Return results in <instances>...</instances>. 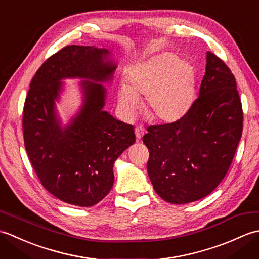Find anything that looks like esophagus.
<instances>
[{"instance_id": "obj_1", "label": "esophagus", "mask_w": 259, "mask_h": 259, "mask_svg": "<svg viewBox=\"0 0 259 259\" xmlns=\"http://www.w3.org/2000/svg\"><path fill=\"white\" fill-rule=\"evenodd\" d=\"M145 133L146 131L144 128H142V126H137V128L135 129V134H136V137L138 140H140L142 138V136L145 135Z\"/></svg>"}]
</instances>
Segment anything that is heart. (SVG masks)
Listing matches in <instances>:
<instances>
[{"label": "heart", "mask_w": 259, "mask_h": 259, "mask_svg": "<svg viewBox=\"0 0 259 259\" xmlns=\"http://www.w3.org/2000/svg\"><path fill=\"white\" fill-rule=\"evenodd\" d=\"M195 69L177 54L162 52L136 65L128 73L129 84L118 91V103L131 115L146 97L147 117L156 122L171 123L189 111L195 96Z\"/></svg>", "instance_id": "1"}]
</instances>
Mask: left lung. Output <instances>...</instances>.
I'll return each mask as SVG.
<instances>
[{
	"label": "left lung",
	"mask_w": 259,
	"mask_h": 259,
	"mask_svg": "<svg viewBox=\"0 0 259 259\" xmlns=\"http://www.w3.org/2000/svg\"><path fill=\"white\" fill-rule=\"evenodd\" d=\"M243 107L232 71L207 52L199 96L184 118L148 126V175L163 200L188 203L208 196L226 176L243 133Z\"/></svg>",
	"instance_id": "obj_1"
}]
</instances>
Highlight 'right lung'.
<instances>
[{
	"label": "right lung",
	"mask_w": 259,
	"mask_h": 259,
	"mask_svg": "<svg viewBox=\"0 0 259 259\" xmlns=\"http://www.w3.org/2000/svg\"><path fill=\"white\" fill-rule=\"evenodd\" d=\"M107 49L68 46L54 53L33 76L23 108L27 156L42 186L70 205L90 207L101 201L114 181L113 164L134 145V126L103 111L106 89L115 64ZM63 77H82L85 100L78 115L63 130L54 100Z\"/></svg>",
	"instance_id": "1"
}]
</instances>
